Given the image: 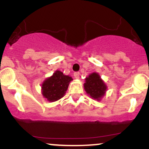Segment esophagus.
I'll use <instances>...</instances> for the list:
<instances>
[{
    "mask_svg": "<svg viewBox=\"0 0 149 149\" xmlns=\"http://www.w3.org/2000/svg\"><path fill=\"white\" fill-rule=\"evenodd\" d=\"M73 75H74V77L75 78H76V79H78L80 77V73L79 72H75L73 73Z\"/></svg>",
    "mask_w": 149,
    "mask_h": 149,
    "instance_id": "esophagus-1",
    "label": "esophagus"
}]
</instances>
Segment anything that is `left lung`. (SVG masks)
Returning <instances> with one entry per match:
<instances>
[{
  "label": "left lung",
  "instance_id": "left-lung-1",
  "mask_svg": "<svg viewBox=\"0 0 149 149\" xmlns=\"http://www.w3.org/2000/svg\"><path fill=\"white\" fill-rule=\"evenodd\" d=\"M85 80L86 83L84 84V88L87 93L92 98L100 100L104 95L107 90V86L100 78L98 73H92L85 78Z\"/></svg>",
  "mask_w": 149,
  "mask_h": 149
}]
</instances>
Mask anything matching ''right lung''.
<instances>
[{"label": "right lung", "instance_id": "add662e5", "mask_svg": "<svg viewBox=\"0 0 149 149\" xmlns=\"http://www.w3.org/2000/svg\"><path fill=\"white\" fill-rule=\"evenodd\" d=\"M72 80L71 77L65 76L61 71H55L50 78L46 79L42 83V95L49 102L59 100L64 97L70 81Z\"/></svg>", "mask_w": 149, "mask_h": 149}]
</instances>
